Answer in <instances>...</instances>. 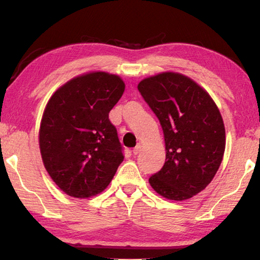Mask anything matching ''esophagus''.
<instances>
[{"label": "esophagus", "instance_id": "1", "mask_svg": "<svg viewBox=\"0 0 260 260\" xmlns=\"http://www.w3.org/2000/svg\"><path fill=\"white\" fill-rule=\"evenodd\" d=\"M141 151V143L136 144V147L133 149V153L134 155H138V153Z\"/></svg>", "mask_w": 260, "mask_h": 260}]
</instances>
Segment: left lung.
Returning a JSON list of instances; mask_svg holds the SVG:
<instances>
[{"label": "left lung", "instance_id": "obj_1", "mask_svg": "<svg viewBox=\"0 0 260 260\" xmlns=\"http://www.w3.org/2000/svg\"><path fill=\"white\" fill-rule=\"evenodd\" d=\"M138 89L165 139V164L149 183L167 200L190 199L212 181L221 164L226 133L219 109L203 88L180 73L146 78Z\"/></svg>", "mask_w": 260, "mask_h": 260}]
</instances>
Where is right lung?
<instances>
[{"label": "right lung", "instance_id": "right-lung-1", "mask_svg": "<svg viewBox=\"0 0 260 260\" xmlns=\"http://www.w3.org/2000/svg\"><path fill=\"white\" fill-rule=\"evenodd\" d=\"M124 90L118 76L93 72L68 81L47 103L39 133L42 160L69 196L85 199L103 191L124 160L109 119Z\"/></svg>", "mask_w": 260, "mask_h": 260}]
</instances>
